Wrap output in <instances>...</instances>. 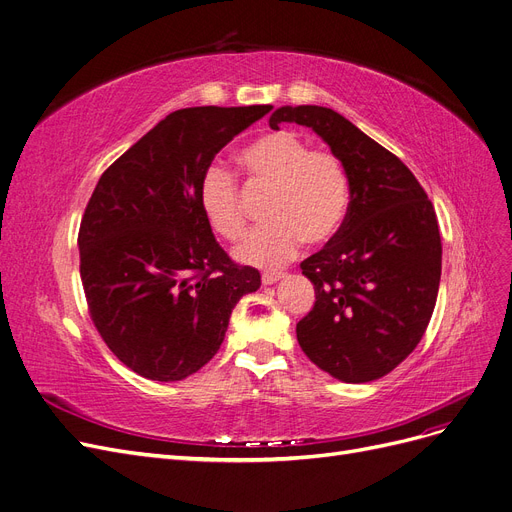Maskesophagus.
I'll return each instance as SVG.
<instances>
[{"label":"esophagus","instance_id":"1","mask_svg":"<svg viewBox=\"0 0 512 512\" xmlns=\"http://www.w3.org/2000/svg\"><path fill=\"white\" fill-rule=\"evenodd\" d=\"M283 277H285V273H281V271H267V273H262V283L264 285H271V283H275V281H279Z\"/></svg>","mask_w":512,"mask_h":512}]
</instances>
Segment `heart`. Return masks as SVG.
<instances>
[{
	"label": "heart",
	"instance_id": "heart-1",
	"mask_svg": "<svg viewBox=\"0 0 512 512\" xmlns=\"http://www.w3.org/2000/svg\"><path fill=\"white\" fill-rule=\"evenodd\" d=\"M252 187L271 189L262 224L245 237L235 258L256 267H279L292 260L300 243L321 245L342 227L349 212V174L338 155L311 149L290 130L256 138L239 153ZM199 206L214 233L235 241L245 231L237 178L222 166H210L199 180Z\"/></svg>",
	"mask_w": 512,
	"mask_h": 512
}]
</instances>
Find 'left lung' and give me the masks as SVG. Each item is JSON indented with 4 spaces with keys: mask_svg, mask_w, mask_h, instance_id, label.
Here are the masks:
<instances>
[{
    "mask_svg": "<svg viewBox=\"0 0 512 512\" xmlns=\"http://www.w3.org/2000/svg\"><path fill=\"white\" fill-rule=\"evenodd\" d=\"M311 128L349 174V212L323 250L300 262L315 306L296 325L302 351L330 376L372 382L410 355L431 321L441 235L431 199L405 163L340 113L281 107L269 124Z\"/></svg>",
    "mask_w": 512,
    "mask_h": 512,
    "instance_id": "1",
    "label": "left lung"
}]
</instances>
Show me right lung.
Masks as SVG:
<instances>
[{"label":"right lung","mask_w":512,"mask_h":512,"mask_svg":"<svg viewBox=\"0 0 512 512\" xmlns=\"http://www.w3.org/2000/svg\"><path fill=\"white\" fill-rule=\"evenodd\" d=\"M271 105L170 113L105 170L79 227L88 311L111 353L142 378L176 382L220 349L231 311L260 288L199 206L216 153Z\"/></svg>","instance_id":"obj_1"}]
</instances>
